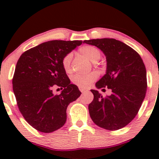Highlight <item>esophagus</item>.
Segmentation results:
<instances>
[{
  "instance_id": "esophagus-1",
  "label": "esophagus",
  "mask_w": 159,
  "mask_h": 159,
  "mask_svg": "<svg viewBox=\"0 0 159 159\" xmlns=\"http://www.w3.org/2000/svg\"><path fill=\"white\" fill-rule=\"evenodd\" d=\"M79 90H80V91H81V93L87 92V91H88V90H89L88 89L85 88V87H79Z\"/></svg>"
}]
</instances>
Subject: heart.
<instances>
[{
    "label": "heart",
    "instance_id": "b5f03b06",
    "mask_svg": "<svg viewBox=\"0 0 159 159\" xmlns=\"http://www.w3.org/2000/svg\"><path fill=\"white\" fill-rule=\"evenodd\" d=\"M81 54L85 56L93 63H96L101 58V52L97 48L93 45H84L79 48ZM73 58L72 53H68L63 57L62 60V65L66 72H70L72 70V61ZM98 78L96 72H92L88 74H76L72 77V81L75 85L81 87H89L93 82L96 81Z\"/></svg>",
    "mask_w": 159,
    "mask_h": 159
}]
</instances>
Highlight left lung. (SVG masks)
Instances as JSON below:
<instances>
[{"label": "left lung", "instance_id": "8db88e82", "mask_svg": "<svg viewBox=\"0 0 159 159\" xmlns=\"http://www.w3.org/2000/svg\"><path fill=\"white\" fill-rule=\"evenodd\" d=\"M84 43L96 46L106 56V74L96 87L112 91L111 96L103 97L98 91L90 90L94 96L88 107L90 117L98 126L118 130L132 121L145 98V65L136 51L119 40L104 38Z\"/></svg>", "mask_w": 159, "mask_h": 159}]
</instances>
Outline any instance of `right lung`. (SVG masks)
I'll return each mask as SVG.
<instances>
[{
	"mask_svg": "<svg viewBox=\"0 0 159 159\" xmlns=\"http://www.w3.org/2000/svg\"><path fill=\"white\" fill-rule=\"evenodd\" d=\"M82 41L52 40L29 49L16 64L12 89L17 105L25 120L44 133L57 130L66 121V108L81 93L70 84L62 65L63 57ZM64 88L54 95L52 89Z\"/></svg>",
	"mask_w": 159,
	"mask_h": 159,
	"instance_id": "add662e5",
	"label": "right lung"
}]
</instances>
